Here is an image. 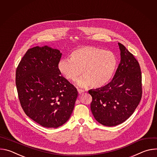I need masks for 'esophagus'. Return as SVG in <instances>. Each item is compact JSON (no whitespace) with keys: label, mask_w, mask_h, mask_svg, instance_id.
Instances as JSON below:
<instances>
[{"label":"esophagus","mask_w":157,"mask_h":157,"mask_svg":"<svg viewBox=\"0 0 157 157\" xmlns=\"http://www.w3.org/2000/svg\"><path fill=\"white\" fill-rule=\"evenodd\" d=\"M78 92L79 94H81L82 93H84V90H82V89H78Z\"/></svg>","instance_id":"1"}]
</instances>
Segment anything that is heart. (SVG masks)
<instances>
[{"label":"heart","instance_id":"heart-1","mask_svg":"<svg viewBox=\"0 0 157 157\" xmlns=\"http://www.w3.org/2000/svg\"><path fill=\"white\" fill-rule=\"evenodd\" d=\"M118 59L113 52L91 46L74 50L70 58L61 59L58 63L59 72L69 81H76L78 86L85 87L90 84L99 88L113 78L117 68Z\"/></svg>","mask_w":157,"mask_h":157}]
</instances>
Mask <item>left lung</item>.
<instances>
[{"mask_svg": "<svg viewBox=\"0 0 157 157\" xmlns=\"http://www.w3.org/2000/svg\"><path fill=\"white\" fill-rule=\"evenodd\" d=\"M121 61L116 74L104 87L89 91L93 98L91 109L101 124L112 127L125 122L135 111L142 98V74L137 60L118 43Z\"/></svg>", "mask_w": 157, "mask_h": 157, "instance_id": "obj_1", "label": "left lung"}]
</instances>
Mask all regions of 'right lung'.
<instances>
[{
	"instance_id": "1",
	"label": "right lung",
	"mask_w": 157,
	"mask_h": 157,
	"mask_svg": "<svg viewBox=\"0 0 157 157\" xmlns=\"http://www.w3.org/2000/svg\"><path fill=\"white\" fill-rule=\"evenodd\" d=\"M61 55L59 50L37 46L28 50L16 70L21 107L44 127L57 128L68 121L78 97L76 88L58 70Z\"/></svg>"
}]
</instances>
